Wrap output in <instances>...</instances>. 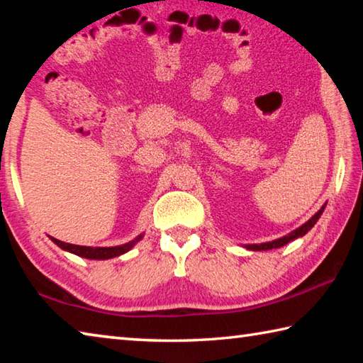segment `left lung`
Instances as JSON below:
<instances>
[{"instance_id": "left-lung-1", "label": "left lung", "mask_w": 363, "mask_h": 363, "mask_svg": "<svg viewBox=\"0 0 363 363\" xmlns=\"http://www.w3.org/2000/svg\"><path fill=\"white\" fill-rule=\"evenodd\" d=\"M327 204V203H325ZM325 204L324 206H322L318 213H315L311 219H309L308 222H305L303 223L301 227H298V228H295L294 232H291L289 235H286V236H282V238H278V240H273V241H268V242H260V245H245V247L246 249H249V250H269V249H276V247H282V246H286L287 242H291V241H294V240H296V238H300V236H303V235H306L309 230H311L313 227H314V223L319 220V217L322 216V213H324V209H325Z\"/></svg>"}]
</instances>
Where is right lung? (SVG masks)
Returning a JSON list of instances; mask_svg holds the SVG:
<instances>
[{"instance_id": "add662e5", "label": "right lung", "mask_w": 363, "mask_h": 363, "mask_svg": "<svg viewBox=\"0 0 363 363\" xmlns=\"http://www.w3.org/2000/svg\"><path fill=\"white\" fill-rule=\"evenodd\" d=\"M143 233L138 235L135 240H131L125 245L121 246H111V247H90V246H77V245H69V242H63L60 240H55L49 236V238L55 242V245L67 250V252H71L79 257H84V259H90V260H108V259H114V257L122 255L125 252H128L130 249H133V246L136 245L138 241L143 238Z\"/></svg>"}]
</instances>
